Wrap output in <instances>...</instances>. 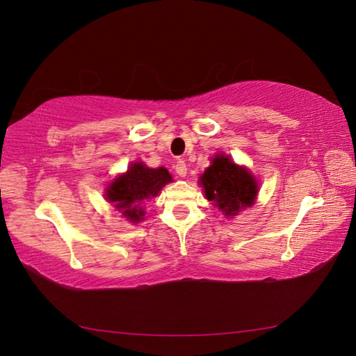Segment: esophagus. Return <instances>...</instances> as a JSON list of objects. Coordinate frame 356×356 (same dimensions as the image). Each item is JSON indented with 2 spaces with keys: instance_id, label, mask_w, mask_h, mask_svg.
I'll return each instance as SVG.
<instances>
[{
  "instance_id": "1",
  "label": "esophagus",
  "mask_w": 356,
  "mask_h": 356,
  "mask_svg": "<svg viewBox=\"0 0 356 356\" xmlns=\"http://www.w3.org/2000/svg\"><path fill=\"white\" fill-rule=\"evenodd\" d=\"M175 172H177V174H178L181 178H184V177L187 175V165H186L184 160H178V161H177Z\"/></svg>"
}]
</instances>
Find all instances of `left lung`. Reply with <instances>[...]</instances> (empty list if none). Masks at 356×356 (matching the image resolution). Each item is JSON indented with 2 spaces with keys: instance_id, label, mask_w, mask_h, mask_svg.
Returning a JSON list of instances; mask_svg holds the SVG:
<instances>
[{
  "instance_id": "1",
  "label": "left lung",
  "mask_w": 356,
  "mask_h": 356,
  "mask_svg": "<svg viewBox=\"0 0 356 356\" xmlns=\"http://www.w3.org/2000/svg\"><path fill=\"white\" fill-rule=\"evenodd\" d=\"M200 184L207 199L229 218L250 208L258 193V182L251 172L224 154L212 159V165L200 177Z\"/></svg>"
}]
</instances>
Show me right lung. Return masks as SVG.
Segmentation results:
<instances>
[{
	"mask_svg": "<svg viewBox=\"0 0 356 356\" xmlns=\"http://www.w3.org/2000/svg\"><path fill=\"white\" fill-rule=\"evenodd\" d=\"M170 181L172 177L166 168L152 169L147 168L143 161L141 163L136 161L129 166L126 174L118 175L106 187L105 196L106 200L122 212L124 218L131 222H139L144 220L143 217L145 215L143 203L156 197Z\"/></svg>",
	"mask_w": 356,
	"mask_h": 356,
	"instance_id": "add662e5",
	"label": "right lung"
}]
</instances>
